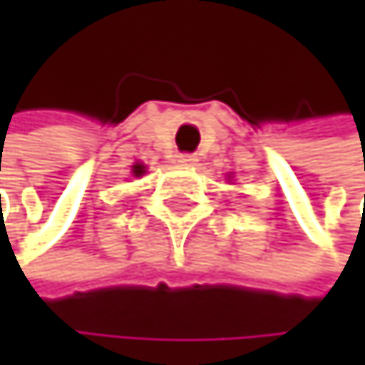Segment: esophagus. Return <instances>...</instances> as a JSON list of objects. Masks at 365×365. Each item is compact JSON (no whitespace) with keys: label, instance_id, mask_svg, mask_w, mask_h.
Instances as JSON below:
<instances>
[{"label":"esophagus","instance_id":"1","mask_svg":"<svg viewBox=\"0 0 365 365\" xmlns=\"http://www.w3.org/2000/svg\"><path fill=\"white\" fill-rule=\"evenodd\" d=\"M177 162H179V164H184V166H192V164L199 162V158L195 155V153H179V155H177Z\"/></svg>","mask_w":365,"mask_h":365}]
</instances>
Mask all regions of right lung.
Masks as SVG:
<instances>
[{
    "mask_svg": "<svg viewBox=\"0 0 365 365\" xmlns=\"http://www.w3.org/2000/svg\"><path fill=\"white\" fill-rule=\"evenodd\" d=\"M133 173H135V175H142V173H144V166H140V164L133 166Z\"/></svg>",
    "mask_w": 365,
    "mask_h": 365,
    "instance_id": "right-lung-1",
    "label": "right lung"
}]
</instances>
